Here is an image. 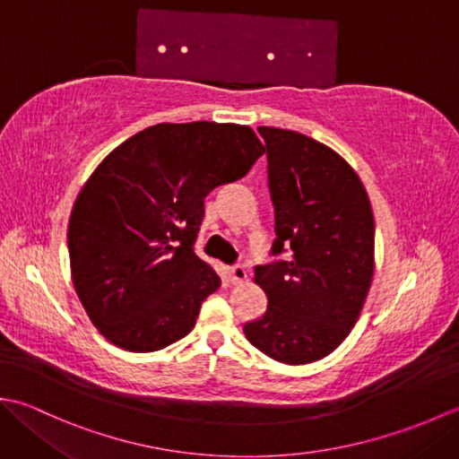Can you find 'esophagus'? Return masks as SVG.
Wrapping results in <instances>:
<instances>
[{
	"mask_svg": "<svg viewBox=\"0 0 459 459\" xmlns=\"http://www.w3.org/2000/svg\"><path fill=\"white\" fill-rule=\"evenodd\" d=\"M229 276H230L232 284H242V281L247 280V270H245V266L235 264V266L229 268Z\"/></svg>",
	"mask_w": 459,
	"mask_h": 459,
	"instance_id": "obj_1",
	"label": "esophagus"
}]
</instances>
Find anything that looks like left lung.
<instances>
[{
	"label": "left lung",
	"mask_w": 459,
	"mask_h": 459,
	"mask_svg": "<svg viewBox=\"0 0 459 459\" xmlns=\"http://www.w3.org/2000/svg\"><path fill=\"white\" fill-rule=\"evenodd\" d=\"M274 204L272 256L256 266L264 316L245 335L270 359L306 365L327 357L359 319L375 272V219L355 169L304 134L260 126Z\"/></svg>",
	"instance_id": "1"
}]
</instances>
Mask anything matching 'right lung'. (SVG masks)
Returning a JSON list of instances; mask_svg holds the SVG:
<instances>
[{
  "label": "right lung",
  "mask_w": 459,
  "mask_h": 459,
  "mask_svg": "<svg viewBox=\"0 0 459 459\" xmlns=\"http://www.w3.org/2000/svg\"><path fill=\"white\" fill-rule=\"evenodd\" d=\"M262 153L248 126L155 124L94 169L66 238L76 296L110 343L152 353L195 327L221 286L193 250L204 197L245 178Z\"/></svg>",
  "instance_id": "right-lung-1"
}]
</instances>
